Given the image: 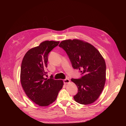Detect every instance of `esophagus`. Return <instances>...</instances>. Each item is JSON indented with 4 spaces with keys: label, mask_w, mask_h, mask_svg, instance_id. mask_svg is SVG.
<instances>
[{
    "label": "esophagus",
    "mask_w": 126,
    "mask_h": 126,
    "mask_svg": "<svg viewBox=\"0 0 126 126\" xmlns=\"http://www.w3.org/2000/svg\"><path fill=\"white\" fill-rule=\"evenodd\" d=\"M63 82H64V83L65 84H66L69 83L70 82V80L69 79H65L63 80Z\"/></svg>",
    "instance_id": "esophagus-1"
}]
</instances>
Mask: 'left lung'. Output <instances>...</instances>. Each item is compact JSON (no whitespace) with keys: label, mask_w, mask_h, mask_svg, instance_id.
<instances>
[{"label":"left lung","mask_w":126,"mask_h":126,"mask_svg":"<svg viewBox=\"0 0 126 126\" xmlns=\"http://www.w3.org/2000/svg\"><path fill=\"white\" fill-rule=\"evenodd\" d=\"M59 46L66 51L73 68L79 70L83 75L79 79H71L78 89L74 96L75 101L83 105L94 103L101 94L105 84L104 59L94 46L82 40H63Z\"/></svg>","instance_id":"1"}]
</instances>
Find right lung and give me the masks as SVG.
Segmentation results:
<instances>
[{
	"instance_id": "1",
	"label": "right lung",
	"mask_w": 126,
	"mask_h": 126,
	"mask_svg": "<svg viewBox=\"0 0 126 126\" xmlns=\"http://www.w3.org/2000/svg\"><path fill=\"white\" fill-rule=\"evenodd\" d=\"M59 43V41H43L29 50L22 61V87L27 97L40 106H47L54 102L63 86L62 80H54L53 76L49 79L44 78L48 54Z\"/></svg>"
}]
</instances>
